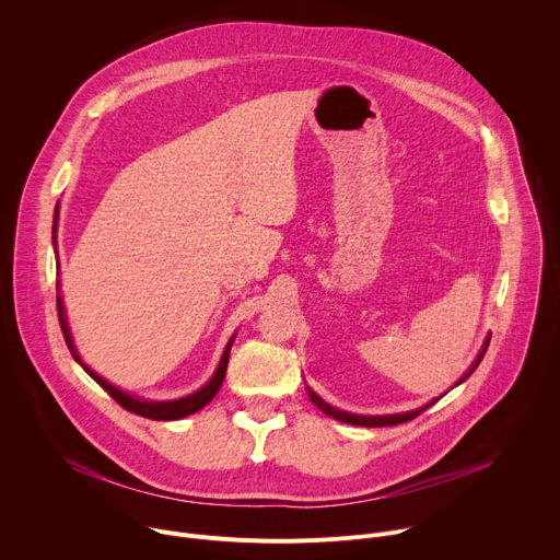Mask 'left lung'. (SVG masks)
<instances>
[{
    "mask_svg": "<svg viewBox=\"0 0 560 560\" xmlns=\"http://www.w3.org/2000/svg\"><path fill=\"white\" fill-rule=\"evenodd\" d=\"M488 346H490V341H486V346H483V350H481V354L476 357V361H474V365L469 368V372L458 381V383H463L476 368H478V363H481V359L486 357V350H488ZM456 383V385H458ZM307 394H310V401L322 410L324 415H328V417H332V419H337V421H341V423H350V425H363V428H387V425H398V423H408V421H412V419H417L423 410H428L432 404H436V401H432L430 406H425V408H421V410H415V412H404V415H392V417H359V415H348V412H341V410H337V408H332V406H328L324 398H318L310 387H307Z\"/></svg>",
    "mask_w": 560,
    "mask_h": 560,
    "instance_id": "1",
    "label": "left lung"
}]
</instances>
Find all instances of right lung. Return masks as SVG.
Wrapping results in <instances>:
<instances>
[{
  "label": "right lung",
  "mask_w": 560,
  "mask_h": 560,
  "mask_svg": "<svg viewBox=\"0 0 560 560\" xmlns=\"http://www.w3.org/2000/svg\"><path fill=\"white\" fill-rule=\"evenodd\" d=\"M52 223H55V225H52V232H55V230H57V212H55V221H52ZM52 242H55V234H52ZM57 285H59V283H57ZM57 314H59V326H61V332H63V339H66V346H68L72 359H74L79 365H82V368L115 398V401H117L124 410H128V412H132V415H139V417H143V419H152V421H175V419H184V417H188V415H195V412L201 410L203 406H208V404L212 401V398H214V394L219 392L221 383H223V376H225V370H228V359H230V348H232L234 337H232V341L228 343V348H225V352H223V357H221V363H219L214 376H212L201 389H197V392L190 394V396L177 398V401H162V404L139 401V398L128 396L126 392H121V389H117L115 385H110L108 381H104L100 374H95L91 368H86V365L82 363V359H79V354L74 352L72 339H70V330H68V326H66L61 296H57Z\"/></svg>",
  "instance_id": "add662e5"
}]
</instances>
